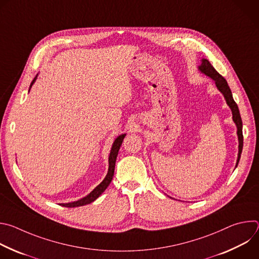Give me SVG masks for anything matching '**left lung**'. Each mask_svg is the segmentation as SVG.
Returning <instances> with one entry per match:
<instances>
[{
	"label": "left lung",
	"mask_w": 259,
	"mask_h": 259,
	"mask_svg": "<svg viewBox=\"0 0 259 259\" xmlns=\"http://www.w3.org/2000/svg\"><path fill=\"white\" fill-rule=\"evenodd\" d=\"M198 68L200 69L201 72L205 73L206 76L210 77L215 82V85H216L217 89L224 94L228 105L232 109L233 121L235 122V124L237 126V134H238V139H239V154H238V159H237V164H236V167H237L238 164H239L240 158H241L242 150H243V132H242L243 124H242V119H241L240 112H239V107H238L237 103L235 102V100L233 98V94H232V91H231V89L228 85L227 80L223 76L219 75L217 70L209 62V60L203 58L202 59V64Z\"/></svg>",
	"instance_id": "obj_1"
}]
</instances>
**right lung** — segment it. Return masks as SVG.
Listing matches in <instances>:
<instances>
[{
	"instance_id": "obj_1",
	"label": "right lung",
	"mask_w": 259,
	"mask_h": 259,
	"mask_svg": "<svg viewBox=\"0 0 259 259\" xmlns=\"http://www.w3.org/2000/svg\"><path fill=\"white\" fill-rule=\"evenodd\" d=\"M36 77H38V75H36V76L34 77V79L32 80V82H31V84H30V86H29V90H30L32 84L34 83V81L36 80ZM125 136H126V134H122V135L118 136V137L115 139L114 143H113L112 150H110L109 157H108V171H107L106 176H105L104 179L102 180V182H101L100 184H98V186H97L89 195H87V196L84 197L83 199L78 200V201H76V202L60 204L61 206L67 207V208H73V207H80V206H84V205L90 204V203H92L93 201H95V200L106 190V188L109 186L110 181H112V179H113L114 172H115V165H116L117 156H118V153H119V150H120V146H121V144H122L123 139H124Z\"/></svg>"
}]
</instances>
